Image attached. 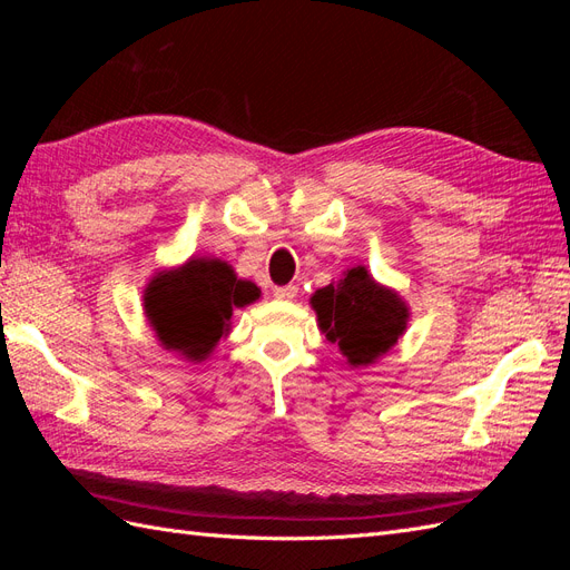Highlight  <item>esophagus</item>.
<instances>
[{"label":"esophagus","instance_id":"1","mask_svg":"<svg viewBox=\"0 0 570 570\" xmlns=\"http://www.w3.org/2000/svg\"><path fill=\"white\" fill-rule=\"evenodd\" d=\"M273 295L278 299H295L297 297V285H283V287H273Z\"/></svg>","mask_w":570,"mask_h":570}]
</instances>
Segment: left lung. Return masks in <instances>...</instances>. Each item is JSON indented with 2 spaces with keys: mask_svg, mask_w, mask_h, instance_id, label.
Segmentation results:
<instances>
[{
  "mask_svg": "<svg viewBox=\"0 0 570 570\" xmlns=\"http://www.w3.org/2000/svg\"><path fill=\"white\" fill-rule=\"evenodd\" d=\"M318 327L335 342L347 364L371 366L406 331L409 306L394 289L375 283L364 266H354L340 283L314 292Z\"/></svg>",
  "mask_w": 570,
  "mask_h": 570,
  "instance_id": "1",
  "label": "left lung"
}]
</instances>
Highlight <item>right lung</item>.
<instances>
[{"label": "right lung", "instance_id": "right-lung-1", "mask_svg": "<svg viewBox=\"0 0 570 570\" xmlns=\"http://www.w3.org/2000/svg\"><path fill=\"white\" fill-rule=\"evenodd\" d=\"M262 297L220 258H189L154 275L145 289V314L161 347L187 361H204L230 331L233 308Z\"/></svg>", "mask_w": 570, "mask_h": 570}]
</instances>
